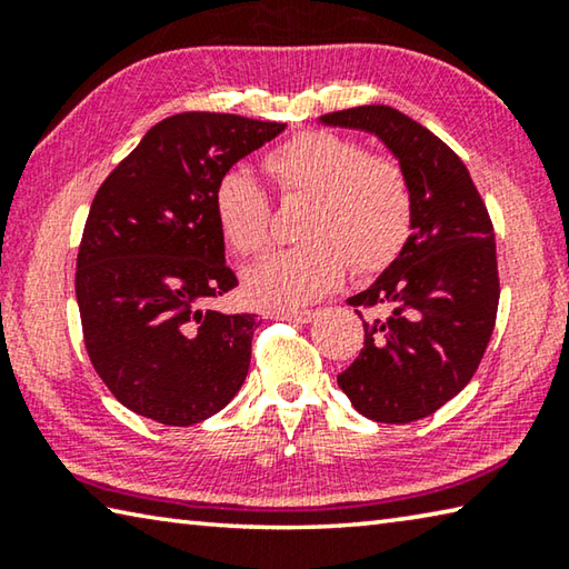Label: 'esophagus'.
Instances as JSON below:
<instances>
[{
    "mask_svg": "<svg viewBox=\"0 0 569 569\" xmlns=\"http://www.w3.org/2000/svg\"><path fill=\"white\" fill-rule=\"evenodd\" d=\"M276 319L293 321V323H308L316 319V311H311V308H291V311H278Z\"/></svg>",
    "mask_w": 569,
    "mask_h": 569,
    "instance_id": "esophagus-1",
    "label": "esophagus"
}]
</instances>
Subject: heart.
Segmentation results:
<instances>
[{"label": "heart", "mask_w": 569, "mask_h": 569, "mask_svg": "<svg viewBox=\"0 0 569 569\" xmlns=\"http://www.w3.org/2000/svg\"><path fill=\"white\" fill-rule=\"evenodd\" d=\"M266 168L283 196L311 198L301 220L306 243L278 250L248 273L258 303L296 308L329 293L346 268L371 273L389 266L411 233V190L399 162L369 156L361 142L326 130L296 134L268 152ZM226 243L253 258L271 243V203L243 170L213 190Z\"/></svg>", "instance_id": "obj_1"}]
</instances>
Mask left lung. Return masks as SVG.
<instances>
[{"mask_svg": "<svg viewBox=\"0 0 569 569\" xmlns=\"http://www.w3.org/2000/svg\"><path fill=\"white\" fill-rule=\"evenodd\" d=\"M377 134L411 190V236L349 306L373 311L339 387L366 419L409 423L467 387L492 339L499 303L495 228L469 170L447 142L389 104L323 114ZM363 319V316H361Z\"/></svg>", "mask_w": 569, "mask_h": 569, "instance_id": "8db88e82", "label": "left lung"}]
</instances>
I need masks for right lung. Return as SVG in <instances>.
Listing matches in <instances>:
<instances>
[{"mask_svg": "<svg viewBox=\"0 0 569 569\" xmlns=\"http://www.w3.org/2000/svg\"><path fill=\"white\" fill-rule=\"evenodd\" d=\"M283 128L226 112L172 114L92 200L74 273L84 349L112 397L140 417L190 427L243 387L258 321L208 306L238 286L213 190Z\"/></svg>", "mask_w": 569, "mask_h": 569, "instance_id": "obj_1", "label": "right lung"}]
</instances>
